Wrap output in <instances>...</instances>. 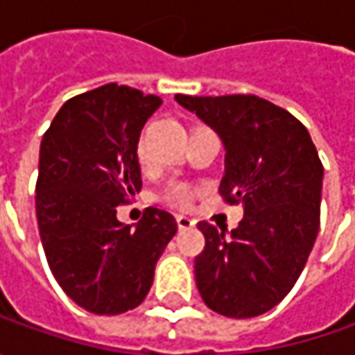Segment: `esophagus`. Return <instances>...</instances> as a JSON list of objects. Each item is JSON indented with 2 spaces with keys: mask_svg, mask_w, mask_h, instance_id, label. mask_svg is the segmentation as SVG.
Segmentation results:
<instances>
[{
  "mask_svg": "<svg viewBox=\"0 0 355 355\" xmlns=\"http://www.w3.org/2000/svg\"><path fill=\"white\" fill-rule=\"evenodd\" d=\"M175 221H178V227H180V231H185V229H191V227H196V221L191 219V217H187V215H178L175 217Z\"/></svg>",
  "mask_w": 355,
  "mask_h": 355,
  "instance_id": "34e87169",
  "label": "esophagus"
}]
</instances>
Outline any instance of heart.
<instances>
[{
	"instance_id": "b5f03b06",
	"label": "heart",
	"mask_w": 355,
	"mask_h": 355,
	"mask_svg": "<svg viewBox=\"0 0 355 355\" xmlns=\"http://www.w3.org/2000/svg\"><path fill=\"white\" fill-rule=\"evenodd\" d=\"M138 157H140V162H146V159H148V154H146V144H144V140H140V144H138ZM164 199H166L168 203H171V205H180V207H184V205H187V203L191 201V189L184 184H173L166 189Z\"/></svg>"
}]
</instances>
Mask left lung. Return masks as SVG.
I'll use <instances>...</instances> for the list:
<instances>
[{
	"label": "left lung",
	"instance_id": "left-lung-1",
	"mask_svg": "<svg viewBox=\"0 0 355 355\" xmlns=\"http://www.w3.org/2000/svg\"><path fill=\"white\" fill-rule=\"evenodd\" d=\"M175 101L223 142L219 193L245 211L231 233L198 225L205 235L196 257L199 294L229 318L265 314L291 293L318 235L324 168L316 146L291 112L252 94Z\"/></svg>",
	"mask_w": 355,
	"mask_h": 355
}]
</instances>
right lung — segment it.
I'll list each match as a JSON object with an SVG mask.
<instances>
[{
  "label": "right lung",
  "instance_id": "add662e5",
  "mask_svg": "<svg viewBox=\"0 0 355 355\" xmlns=\"http://www.w3.org/2000/svg\"><path fill=\"white\" fill-rule=\"evenodd\" d=\"M162 98L116 83L62 104L41 140L37 223L47 263L67 296L92 314L142 304L157 259L178 231L148 207L136 225L116 207L142 187L138 140Z\"/></svg>",
  "mask_w": 355,
  "mask_h": 355
}]
</instances>
